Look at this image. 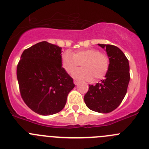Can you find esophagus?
<instances>
[{
    "label": "esophagus",
    "mask_w": 149,
    "mask_h": 149,
    "mask_svg": "<svg viewBox=\"0 0 149 149\" xmlns=\"http://www.w3.org/2000/svg\"><path fill=\"white\" fill-rule=\"evenodd\" d=\"M73 82H74V84H76V85H77V84L79 83V81H78V80H74V81H73Z\"/></svg>",
    "instance_id": "1"
}]
</instances>
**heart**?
I'll return each instance as SVG.
<instances>
[{
    "instance_id": "b5f03b06",
    "label": "heart",
    "mask_w": 149,
    "mask_h": 149,
    "mask_svg": "<svg viewBox=\"0 0 149 149\" xmlns=\"http://www.w3.org/2000/svg\"><path fill=\"white\" fill-rule=\"evenodd\" d=\"M62 65L65 71L71 73L81 63L82 68L73 72V76L80 80L90 81L103 79L107 73L109 59L106 54L95 48L81 49L72 54L66 51L61 57Z\"/></svg>"
}]
</instances>
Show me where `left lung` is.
<instances>
[{
	"label": "left lung",
	"mask_w": 149,
	"mask_h": 149,
	"mask_svg": "<svg viewBox=\"0 0 149 149\" xmlns=\"http://www.w3.org/2000/svg\"><path fill=\"white\" fill-rule=\"evenodd\" d=\"M98 45L106 50L109 59V70L106 79L95 85H89L84 100L91 110L109 113L120 105L127 92L130 79L129 60L123 51L115 45Z\"/></svg>",
	"instance_id": "left-lung-1"
}]
</instances>
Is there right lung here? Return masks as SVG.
Here are the masks:
<instances>
[{
  "mask_svg": "<svg viewBox=\"0 0 149 149\" xmlns=\"http://www.w3.org/2000/svg\"><path fill=\"white\" fill-rule=\"evenodd\" d=\"M62 48L43 41L23 52L17 67L20 95L32 111L42 115L60 112L73 79L62 67Z\"/></svg>",
  "mask_w": 149,
  "mask_h": 149,
  "instance_id": "right-lung-1",
  "label": "right lung"
}]
</instances>
